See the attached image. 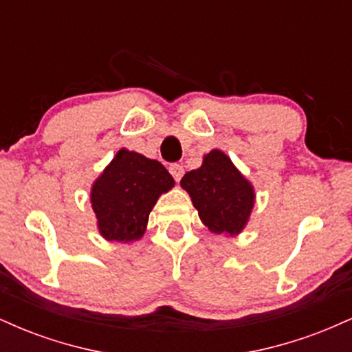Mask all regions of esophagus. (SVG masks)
Segmentation results:
<instances>
[{"mask_svg": "<svg viewBox=\"0 0 352 352\" xmlns=\"http://www.w3.org/2000/svg\"><path fill=\"white\" fill-rule=\"evenodd\" d=\"M168 172L172 173V177L175 179V182H180L182 177H184V167H182L180 164H172L170 167H168Z\"/></svg>", "mask_w": 352, "mask_h": 352, "instance_id": "obj_1", "label": "esophagus"}]
</instances>
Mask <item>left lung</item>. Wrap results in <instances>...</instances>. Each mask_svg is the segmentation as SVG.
Segmentation results:
<instances>
[{"instance_id":"8db88e82","label":"left lung","mask_w":352,"mask_h":352,"mask_svg":"<svg viewBox=\"0 0 352 352\" xmlns=\"http://www.w3.org/2000/svg\"><path fill=\"white\" fill-rule=\"evenodd\" d=\"M205 227L217 235H238L254 205L253 185L241 175L227 153L213 148L204 157L201 167L180 180Z\"/></svg>"}]
</instances>
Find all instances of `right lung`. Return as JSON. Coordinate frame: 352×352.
Wrapping results in <instances>:
<instances>
[{
  "label": "right lung",
  "instance_id": "1",
  "mask_svg": "<svg viewBox=\"0 0 352 352\" xmlns=\"http://www.w3.org/2000/svg\"><path fill=\"white\" fill-rule=\"evenodd\" d=\"M173 185L162 164L120 148L91 188L100 235L125 243L142 238L153 205Z\"/></svg>",
  "mask_w": 352,
  "mask_h": 352
}]
</instances>
